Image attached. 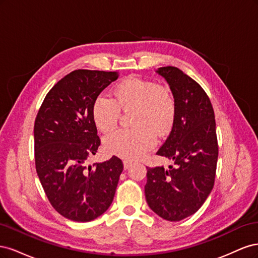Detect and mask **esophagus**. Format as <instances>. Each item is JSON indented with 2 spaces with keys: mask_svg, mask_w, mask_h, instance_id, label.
<instances>
[{
  "mask_svg": "<svg viewBox=\"0 0 258 258\" xmlns=\"http://www.w3.org/2000/svg\"><path fill=\"white\" fill-rule=\"evenodd\" d=\"M131 165H132V161H130V160H123V168H124V170L129 169L131 167Z\"/></svg>",
  "mask_w": 258,
  "mask_h": 258,
  "instance_id": "esophagus-1",
  "label": "esophagus"
}]
</instances>
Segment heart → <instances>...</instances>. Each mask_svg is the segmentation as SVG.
Returning <instances> with one entry per match:
<instances>
[{"label":"heart","mask_w":258,"mask_h":258,"mask_svg":"<svg viewBox=\"0 0 258 258\" xmlns=\"http://www.w3.org/2000/svg\"><path fill=\"white\" fill-rule=\"evenodd\" d=\"M132 111V128L119 130L104 140L106 150L126 159L142 157L155 145L156 137L163 138L172 130L176 101L171 90L157 82L129 76L113 88V99L99 96L92 106L97 128L110 134L118 126L120 112Z\"/></svg>","instance_id":"1"}]
</instances>
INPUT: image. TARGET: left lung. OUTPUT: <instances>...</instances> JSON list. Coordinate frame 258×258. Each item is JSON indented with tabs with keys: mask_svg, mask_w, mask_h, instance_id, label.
I'll list each match as a JSON object with an SVG mask.
<instances>
[{
	"mask_svg": "<svg viewBox=\"0 0 258 258\" xmlns=\"http://www.w3.org/2000/svg\"><path fill=\"white\" fill-rule=\"evenodd\" d=\"M157 72L176 101L173 128L157 155L174 160L169 169H147L145 198L154 212L170 222L196 213L212 190L218 144L212 103L204 88L175 67Z\"/></svg>",
	"mask_w": 258,
	"mask_h": 258,
	"instance_id": "obj_1",
	"label": "left lung"
}]
</instances>
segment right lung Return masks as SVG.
<instances>
[{"mask_svg":"<svg viewBox=\"0 0 258 258\" xmlns=\"http://www.w3.org/2000/svg\"><path fill=\"white\" fill-rule=\"evenodd\" d=\"M117 73L75 70L46 95L34 122L36 172L50 205L75 222L95 220L111 206L122 172L120 158L88 166L101 145L95 100Z\"/></svg>","mask_w":258,"mask_h":258,"instance_id":"obj_1","label":"right lung"}]
</instances>
